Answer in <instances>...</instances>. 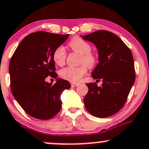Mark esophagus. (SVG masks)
<instances>
[{
	"instance_id": "esophagus-1",
	"label": "esophagus",
	"mask_w": 149,
	"mask_h": 149,
	"mask_svg": "<svg viewBox=\"0 0 149 149\" xmlns=\"http://www.w3.org/2000/svg\"><path fill=\"white\" fill-rule=\"evenodd\" d=\"M70 85H71L72 87H76L79 86V84H77V83H71Z\"/></svg>"
}]
</instances>
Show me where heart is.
<instances>
[{"label":"heart","mask_w":149,"mask_h":149,"mask_svg":"<svg viewBox=\"0 0 149 149\" xmlns=\"http://www.w3.org/2000/svg\"><path fill=\"white\" fill-rule=\"evenodd\" d=\"M68 46L74 52L81 55L80 63L84 64L78 67H66L60 70V76L70 82H77L86 73L87 66L93 68L97 63V56L91 51V45L80 37H74L68 43ZM66 58V52L63 46H58L54 50L53 59L58 65H63Z\"/></svg>","instance_id":"obj_1"}]
</instances>
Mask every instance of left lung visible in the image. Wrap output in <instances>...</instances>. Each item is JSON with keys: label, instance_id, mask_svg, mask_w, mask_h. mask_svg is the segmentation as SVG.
Returning <instances> with one entry per match:
<instances>
[{"label": "left lung", "instance_id": "left-lung-1", "mask_svg": "<svg viewBox=\"0 0 149 149\" xmlns=\"http://www.w3.org/2000/svg\"><path fill=\"white\" fill-rule=\"evenodd\" d=\"M81 37L98 49V63L91 76L103 81L101 86L95 83L86 84V109L93 116H111L122 109L135 81L132 53L119 37L109 31L101 30Z\"/></svg>", "mask_w": 149, "mask_h": 149}]
</instances>
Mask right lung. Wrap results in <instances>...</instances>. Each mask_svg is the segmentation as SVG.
<instances>
[{"mask_svg": "<svg viewBox=\"0 0 149 149\" xmlns=\"http://www.w3.org/2000/svg\"><path fill=\"white\" fill-rule=\"evenodd\" d=\"M45 31L32 33L22 40L10 59L9 73L12 94L29 115L40 120L54 117L61 109V95L70 88L68 81L56 79V84L45 81L56 78L53 54L68 39Z\"/></svg>", "mask_w": 149, "mask_h": 149, "instance_id": "right-lung-1", "label": "right lung"}]
</instances>
